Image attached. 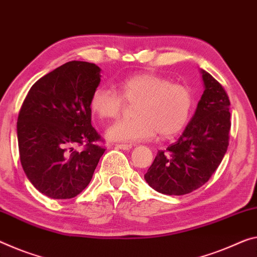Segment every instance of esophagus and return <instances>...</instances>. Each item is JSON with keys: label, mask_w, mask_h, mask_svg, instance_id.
Wrapping results in <instances>:
<instances>
[{"label": "esophagus", "mask_w": 257, "mask_h": 257, "mask_svg": "<svg viewBox=\"0 0 257 257\" xmlns=\"http://www.w3.org/2000/svg\"><path fill=\"white\" fill-rule=\"evenodd\" d=\"M116 148L123 149V151H130V149H132V146L131 145H116Z\"/></svg>", "instance_id": "34e87169"}]
</instances>
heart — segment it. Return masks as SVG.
<instances>
[{
    "label": "heart",
    "mask_w": 257,
    "mask_h": 257,
    "mask_svg": "<svg viewBox=\"0 0 257 257\" xmlns=\"http://www.w3.org/2000/svg\"><path fill=\"white\" fill-rule=\"evenodd\" d=\"M118 92L100 87L90 97V109L101 119H113L120 115L124 100L134 106L132 120H119L106 130L109 141L134 144L151 140L157 132L162 138L179 133L191 116L193 94L187 86L173 84L154 73H138L124 79Z\"/></svg>",
    "instance_id": "b5f03b06"
}]
</instances>
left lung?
<instances>
[{
  "label": "left lung",
  "mask_w": 257,
  "mask_h": 257,
  "mask_svg": "<svg viewBox=\"0 0 257 257\" xmlns=\"http://www.w3.org/2000/svg\"><path fill=\"white\" fill-rule=\"evenodd\" d=\"M203 94L195 113L175 144L160 151L145 175L149 186L184 195L203 186L219 167L228 146L230 100L222 85L200 69Z\"/></svg>",
  "instance_id": "1"
}]
</instances>
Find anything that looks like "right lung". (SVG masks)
I'll list each match as a JSON object with an SVG mask.
<instances>
[{"label":"right lung","instance_id":"add662e5","mask_svg":"<svg viewBox=\"0 0 257 257\" xmlns=\"http://www.w3.org/2000/svg\"><path fill=\"white\" fill-rule=\"evenodd\" d=\"M101 69L72 61L35 82L17 121L24 172L39 192L51 199H72L87 187L105 149L93 127L90 97ZM84 145L80 152L75 147Z\"/></svg>","mask_w":257,"mask_h":257}]
</instances>
